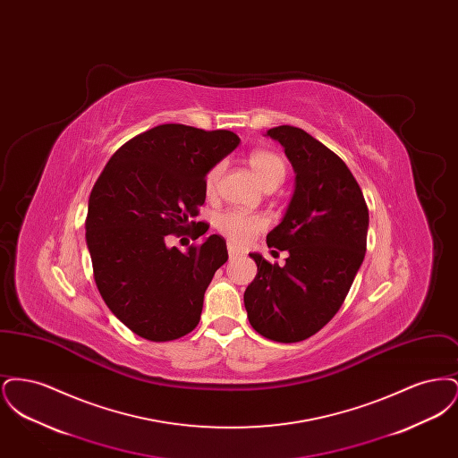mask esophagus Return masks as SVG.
Instances as JSON below:
<instances>
[{
  "label": "esophagus",
  "instance_id": "1",
  "mask_svg": "<svg viewBox=\"0 0 458 458\" xmlns=\"http://www.w3.org/2000/svg\"><path fill=\"white\" fill-rule=\"evenodd\" d=\"M228 256H230V259L239 258V256H242V250H239L237 247H233V245L230 243V245H228Z\"/></svg>",
  "mask_w": 458,
  "mask_h": 458
}]
</instances>
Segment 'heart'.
<instances>
[{"label":"heart","mask_w":458,"mask_h":458,"mask_svg":"<svg viewBox=\"0 0 458 458\" xmlns=\"http://www.w3.org/2000/svg\"><path fill=\"white\" fill-rule=\"evenodd\" d=\"M249 166L264 189L276 187L284 182L286 165L280 154L266 149L252 151L247 157ZM225 170L223 163L213 165L204 174V192L208 197L216 196L219 180ZM216 228L223 237L237 245H247L259 232L266 228V219L261 215L245 213L240 209H230L216 218Z\"/></svg>","instance_id":"obj_1"}]
</instances>
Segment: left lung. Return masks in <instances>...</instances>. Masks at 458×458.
<instances>
[{
  "label": "left lung",
  "instance_id": "1",
  "mask_svg": "<svg viewBox=\"0 0 458 458\" xmlns=\"http://www.w3.org/2000/svg\"><path fill=\"white\" fill-rule=\"evenodd\" d=\"M284 148L295 191L267 247L288 250L284 266L250 254L258 275L243 293L250 327L264 338L295 344L316 335L344 304L364 261L369 211L340 156L307 131H266Z\"/></svg>",
  "mask_w": 458,
  "mask_h": 458
}]
</instances>
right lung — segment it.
<instances>
[{"label": "right lung", "mask_w": 458, "mask_h": 458, "mask_svg": "<svg viewBox=\"0 0 458 458\" xmlns=\"http://www.w3.org/2000/svg\"><path fill=\"white\" fill-rule=\"evenodd\" d=\"M239 142L230 131L157 125L125 142L96 180L86 218L94 282L135 335L172 342L199 325L204 292L228 259L226 242L211 235L182 252L166 239L208 232L194 221L206 200L204 174Z\"/></svg>", "instance_id": "add662e5"}]
</instances>
